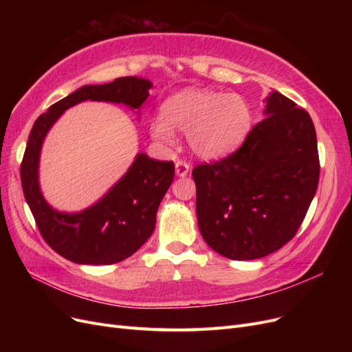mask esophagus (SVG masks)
I'll use <instances>...</instances> for the list:
<instances>
[{"mask_svg":"<svg viewBox=\"0 0 352 352\" xmlns=\"http://www.w3.org/2000/svg\"><path fill=\"white\" fill-rule=\"evenodd\" d=\"M188 173H189V164L186 162H182V160H177V162H176V176L185 177Z\"/></svg>","mask_w":352,"mask_h":352,"instance_id":"obj_1","label":"esophagus"}]
</instances>
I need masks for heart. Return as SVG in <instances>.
Returning a JSON list of instances; mask_svg holds the SVG:
<instances>
[{"mask_svg": "<svg viewBox=\"0 0 352 352\" xmlns=\"http://www.w3.org/2000/svg\"><path fill=\"white\" fill-rule=\"evenodd\" d=\"M251 124L248 102L238 94L188 88L172 95L155 116L150 132L164 146L176 142V132L186 133L197 157L217 160L242 142Z\"/></svg>", "mask_w": 352, "mask_h": 352, "instance_id": "obj_1", "label": "heart"}]
</instances>
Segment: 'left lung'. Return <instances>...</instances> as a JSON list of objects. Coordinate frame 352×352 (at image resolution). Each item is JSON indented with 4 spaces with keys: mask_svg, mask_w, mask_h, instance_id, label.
<instances>
[{
    "mask_svg": "<svg viewBox=\"0 0 352 352\" xmlns=\"http://www.w3.org/2000/svg\"><path fill=\"white\" fill-rule=\"evenodd\" d=\"M236 153L192 170L197 219L210 248L230 260L265 257L289 242L320 175L310 114L278 91Z\"/></svg>",
    "mask_w": 352,
    "mask_h": 352,
    "instance_id": "obj_1",
    "label": "left lung"
}]
</instances>
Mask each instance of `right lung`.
Instances as JSON below:
<instances>
[{
	"instance_id": "add662e5",
	"label": "right lung",
	"mask_w": 352,
	"mask_h": 352,
	"mask_svg": "<svg viewBox=\"0 0 352 352\" xmlns=\"http://www.w3.org/2000/svg\"><path fill=\"white\" fill-rule=\"evenodd\" d=\"M153 82L144 78H119L111 83L85 85L52 104L32 127L20 177L25 199L42 238L61 257L76 264H113L140 250L155 229L160 202L175 177L172 162H157L138 153L127 172L92 206L76 212L52 208L39 185L42 144L60 116L83 101L124 104L141 114Z\"/></svg>"
}]
</instances>
